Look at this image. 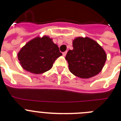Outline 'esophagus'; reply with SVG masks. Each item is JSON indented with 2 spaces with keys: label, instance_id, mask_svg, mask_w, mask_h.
<instances>
[{
  "label": "esophagus",
  "instance_id": "34e87169",
  "mask_svg": "<svg viewBox=\"0 0 121 121\" xmlns=\"http://www.w3.org/2000/svg\"><path fill=\"white\" fill-rule=\"evenodd\" d=\"M67 51H65V52H64V53H62L63 56H65L66 54H67Z\"/></svg>",
  "mask_w": 121,
  "mask_h": 121
}]
</instances>
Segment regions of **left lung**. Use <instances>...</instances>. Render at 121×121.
<instances>
[{"instance_id":"8db88e82","label":"left lung","mask_w":121,"mask_h":121,"mask_svg":"<svg viewBox=\"0 0 121 121\" xmlns=\"http://www.w3.org/2000/svg\"><path fill=\"white\" fill-rule=\"evenodd\" d=\"M73 50H69L65 57L71 73L88 79L101 71L107 54L98 42L89 37H78L73 41Z\"/></svg>"}]
</instances>
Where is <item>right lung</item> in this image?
Returning <instances> with one entry per match:
<instances>
[{
	"label": "right lung",
	"mask_w": 121,
	"mask_h": 121,
	"mask_svg": "<svg viewBox=\"0 0 121 121\" xmlns=\"http://www.w3.org/2000/svg\"><path fill=\"white\" fill-rule=\"evenodd\" d=\"M62 55L58 46L47 36L36 37L29 41L17 54L22 68L36 74L50 70L54 61Z\"/></svg>",
	"instance_id": "add662e5"
}]
</instances>
